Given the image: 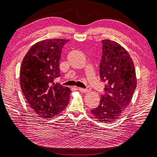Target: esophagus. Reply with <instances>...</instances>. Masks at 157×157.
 <instances>
[{
  "instance_id": "1",
  "label": "esophagus",
  "mask_w": 157,
  "mask_h": 157,
  "mask_svg": "<svg viewBox=\"0 0 157 157\" xmlns=\"http://www.w3.org/2000/svg\"><path fill=\"white\" fill-rule=\"evenodd\" d=\"M78 90L81 92H83V93H86V92H88V90L87 89H84V88H78Z\"/></svg>"
}]
</instances>
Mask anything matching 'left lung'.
Here are the masks:
<instances>
[{
	"mask_svg": "<svg viewBox=\"0 0 157 157\" xmlns=\"http://www.w3.org/2000/svg\"><path fill=\"white\" fill-rule=\"evenodd\" d=\"M99 74L101 81L106 83L105 94L101 95L99 106L90 112L100 122H112L129 106L137 83L132 58L114 41L102 40Z\"/></svg>",
	"mask_w": 157,
	"mask_h": 157,
	"instance_id": "1",
	"label": "left lung"
}]
</instances>
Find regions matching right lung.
<instances>
[{
	"label": "right lung",
	"mask_w": 157,
	"mask_h": 157,
	"mask_svg": "<svg viewBox=\"0 0 157 157\" xmlns=\"http://www.w3.org/2000/svg\"><path fill=\"white\" fill-rule=\"evenodd\" d=\"M69 40H46L35 44L23 59L20 85L23 94L37 116L51 118L67 106L71 90L55 83L60 76L62 48Z\"/></svg>",
	"instance_id": "add662e5"
}]
</instances>
